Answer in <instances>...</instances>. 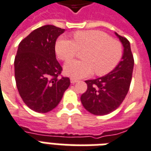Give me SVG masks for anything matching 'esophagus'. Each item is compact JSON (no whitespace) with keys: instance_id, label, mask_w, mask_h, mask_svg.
<instances>
[{"instance_id":"obj_1","label":"esophagus","mask_w":151,"mask_h":151,"mask_svg":"<svg viewBox=\"0 0 151 151\" xmlns=\"http://www.w3.org/2000/svg\"><path fill=\"white\" fill-rule=\"evenodd\" d=\"M78 82V80L77 79H74V78H70V82L72 83V84H74L75 82Z\"/></svg>"}]
</instances>
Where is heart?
I'll use <instances>...</instances> for the list:
<instances>
[{"label":"heart","mask_w":151,"mask_h":151,"mask_svg":"<svg viewBox=\"0 0 151 151\" xmlns=\"http://www.w3.org/2000/svg\"><path fill=\"white\" fill-rule=\"evenodd\" d=\"M86 49L82 54V60H71L64 67L66 75L73 78H87L94 72L104 76L112 71L122 56V45L101 31H77L73 40L60 37L56 40V55L63 60H69L77 55L78 50Z\"/></svg>","instance_id":"obj_1"}]
</instances>
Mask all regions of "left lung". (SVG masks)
I'll return each instance as SVG.
<instances>
[{"label":"left lung","instance_id":"8db88e82","mask_svg":"<svg viewBox=\"0 0 151 151\" xmlns=\"http://www.w3.org/2000/svg\"><path fill=\"white\" fill-rule=\"evenodd\" d=\"M115 34L124 47L121 60L108 74L86 81L87 90L81 96L86 110L96 116L115 111L125 98L131 83L134 60L130 43L126 38Z\"/></svg>","mask_w":151,"mask_h":151}]
</instances>
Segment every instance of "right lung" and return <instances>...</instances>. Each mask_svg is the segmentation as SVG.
<instances>
[{"label": "right lung", "mask_w": 151, "mask_h": 151, "mask_svg": "<svg viewBox=\"0 0 151 151\" xmlns=\"http://www.w3.org/2000/svg\"><path fill=\"white\" fill-rule=\"evenodd\" d=\"M65 29L46 25L22 40L14 60L19 95L31 110L45 113L56 108L70 85L69 78H59L62 68L56 58V39Z\"/></svg>", "instance_id": "1"}]
</instances>
